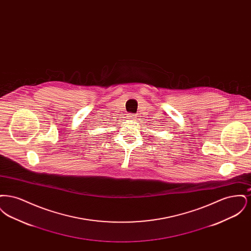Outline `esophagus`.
Masks as SVG:
<instances>
[{"label": "esophagus", "instance_id": "esophagus-1", "mask_svg": "<svg viewBox=\"0 0 251 251\" xmlns=\"http://www.w3.org/2000/svg\"><path fill=\"white\" fill-rule=\"evenodd\" d=\"M128 117H129V119H130V120H133L134 118H136L134 114H128Z\"/></svg>", "mask_w": 251, "mask_h": 251}]
</instances>
